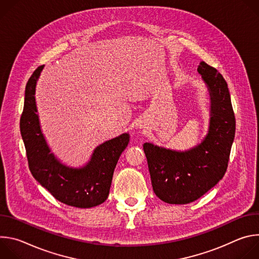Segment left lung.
Segmentation results:
<instances>
[{
  "instance_id": "8db88e82",
  "label": "left lung",
  "mask_w": 259,
  "mask_h": 259,
  "mask_svg": "<svg viewBox=\"0 0 259 259\" xmlns=\"http://www.w3.org/2000/svg\"><path fill=\"white\" fill-rule=\"evenodd\" d=\"M198 72L210 97L206 136L186 151L143 143L153 190L169 204L192 203L215 187L227 171L235 138L236 120L226 80L204 61L198 65Z\"/></svg>"
}]
</instances>
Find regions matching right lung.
I'll use <instances>...</instances> for the list:
<instances>
[{
	"instance_id": "right-lung-1",
	"label": "right lung",
	"mask_w": 259,
	"mask_h": 259,
	"mask_svg": "<svg viewBox=\"0 0 259 259\" xmlns=\"http://www.w3.org/2000/svg\"><path fill=\"white\" fill-rule=\"evenodd\" d=\"M43 68L44 65L36 68L26 84L20 118V133L29 170L34 179L59 202L78 208L95 207L107 199L116 165L129 143L130 135L122 133L99 144L82 167L63 164L51 153L36 114L35 86Z\"/></svg>"
}]
</instances>
